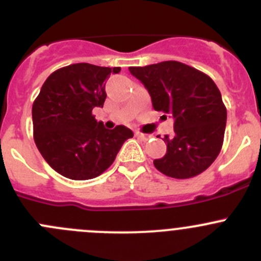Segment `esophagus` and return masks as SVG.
<instances>
[{"mask_svg": "<svg viewBox=\"0 0 261 261\" xmlns=\"http://www.w3.org/2000/svg\"><path fill=\"white\" fill-rule=\"evenodd\" d=\"M135 135H136V138H139L140 140H143V141H147L150 139V135H146V134H143V133H136Z\"/></svg>", "mask_w": 261, "mask_h": 261, "instance_id": "34e87169", "label": "esophagus"}]
</instances>
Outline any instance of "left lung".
<instances>
[{
	"instance_id": "left-lung-1",
	"label": "left lung",
	"mask_w": 261,
	"mask_h": 261,
	"mask_svg": "<svg viewBox=\"0 0 261 261\" xmlns=\"http://www.w3.org/2000/svg\"><path fill=\"white\" fill-rule=\"evenodd\" d=\"M128 70L145 86L155 111L169 114L174 120V135L164 136L167 154L154 160L155 168L177 179L204 172L220 154L227 120L215 82L175 60Z\"/></svg>"
}]
</instances>
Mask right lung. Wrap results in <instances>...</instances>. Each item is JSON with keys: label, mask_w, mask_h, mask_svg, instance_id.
Segmentation results:
<instances>
[{"label": "right lung", "mask_w": 261, "mask_h": 261, "mask_svg": "<svg viewBox=\"0 0 261 261\" xmlns=\"http://www.w3.org/2000/svg\"><path fill=\"white\" fill-rule=\"evenodd\" d=\"M120 70L77 63L55 70L44 82L33 105L34 140L45 162L63 177H98L134 136L122 125L109 130L92 115L94 107H103L106 80Z\"/></svg>", "instance_id": "add662e5"}]
</instances>
